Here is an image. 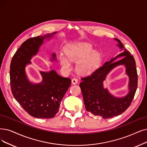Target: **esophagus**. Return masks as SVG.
Masks as SVG:
<instances>
[{
    "label": "esophagus",
    "mask_w": 147,
    "mask_h": 147,
    "mask_svg": "<svg viewBox=\"0 0 147 147\" xmlns=\"http://www.w3.org/2000/svg\"><path fill=\"white\" fill-rule=\"evenodd\" d=\"M78 80L76 79V78H73V79L72 80V83L73 84H77L78 83Z\"/></svg>",
    "instance_id": "obj_1"
}]
</instances>
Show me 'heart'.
Returning <instances> with one entry per match:
<instances>
[{"instance_id": "1", "label": "heart", "mask_w": 147, "mask_h": 147, "mask_svg": "<svg viewBox=\"0 0 147 147\" xmlns=\"http://www.w3.org/2000/svg\"><path fill=\"white\" fill-rule=\"evenodd\" d=\"M101 57L92 46L86 43L77 42L68 46L65 54L60 53L59 61L62 68L66 72L72 70V62H76V69L81 74L92 72L98 66Z\"/></svg>"}]
</instances>
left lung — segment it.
I'll use <instances>...</instances> for the list:
<instances>
[{"instance_id":"left-lung-1","label":"left lung","mask_w":147,"mask_h":147,"mask_svg":"<svg viewBox=\"0 0 147 147\" xmlns=\"http://www.w3.org/2000/svg\"><path fill=\"white\" fill-rule=\"evenodd\" d=\"M114 40L118 42L117 46L121 53L105 62L90 75L82 78V82L80 84L86 110L104 119L111 118L124 112L131 104L138 87L134 58L119 39ZM121 65L125 66L126 73L129 77V92L124 97H117L103 87V82L111 70Z\"/></svg>"}]
</instances>
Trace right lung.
I'll use <instances>...</instances> for the list:
<instances>
[{
  "mask_svg": "<svg viewBox=\"0 0 147 147\" xmlns=\"http://www.w3.org/2000/svg\"><path fill=\"white\" fill-rule=\"evenodd\" d=\"M56 33L28 39L16 51L11 62L10 84L13 95L28 114L37 118H54L71 84L70 79L61 77L54 69L49 72L40 71L42 81L39 83H32L26 73V66L32 63V58L38 53L45 40L51 39ZM50 60H57L55 53L51 54Z\"/></svg>",
  "mask_w": 147,
  "mask_h": 147,
  "instance_id": "add662e5",
  "label": "right lung"
}]
</instances>
